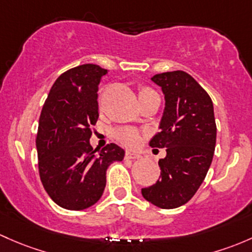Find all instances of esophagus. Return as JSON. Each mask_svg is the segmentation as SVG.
Wrapping results in <instances>:
<instances>
[{"label": "esophagus", "mask_w": 252, "mask_h": 252, "mask_svg": "<svg viewBox=\"0 0 252 252\" xmlns=\"http://www.w3.org/2000/svg\"><path fill=\"white\" fill-rule=\"evenodd\" d=\"M126 159H140V158H141V155L137 152H133V151H126Z\"/></svg>", "instance_id": "1"}]
</instances>
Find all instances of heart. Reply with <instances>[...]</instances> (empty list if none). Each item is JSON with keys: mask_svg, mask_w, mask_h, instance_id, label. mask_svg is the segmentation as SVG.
I'll return each instance as SVG.
<instances>
[{"mask_svg": "<svg viewBox=\"0 0 252 252\" xmlns=\"http://www.w3.org/2000/svg\"><path fill=\"white\" fill-rule=\"evenodd\" d=\"M152 93H155V92L151 91L150 88H140L139 99L146 96V95H148V94H152ZM115 136L117 137L122 144L126 145V146H130V147L136 146V145L140 142V140H141V135H140V133L136 130V129L126 128V126L117 129V130L115 131Z\"/></svg>", "mask_w": 252, "mask_h": 252, "instance_id": "obj_1", "label": "heart"}]
</instances>
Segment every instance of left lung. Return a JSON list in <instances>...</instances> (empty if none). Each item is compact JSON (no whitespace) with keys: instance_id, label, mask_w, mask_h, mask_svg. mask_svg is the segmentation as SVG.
Here are the masks:
<instances>
[{"instance_id":"1","label":"left lung","mask_w":252,"mask_h":252,"mask_svg":"<svg viewBox=\"0 0 252 252\" xmlns=\"http://www.w3.org/2000/svg\"><path fill=\"white\" fill-rule=\"evenodd\" d=\"M165 99L160 131L150 146L166 148L159 159L160 179L142 189V197L160 209H175L195 194L211 165L216 123L210 96L192 76L173 71L153 76Z\"/></svg>"}]
</instances>
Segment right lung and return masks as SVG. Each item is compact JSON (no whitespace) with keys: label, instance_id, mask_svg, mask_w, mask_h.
<instances>
[{"label":"right lung","instance_id":"obj_1","mask_svg":"<svg viewBox=\"0 0 252 252\" xmlns=\"http://www.w3.org/2000/svg\"><path fill=\"white\" fill-rule=\"evenodd\" d=\"M106 73L94 63L66 71L42 108L36 137L39 177L53 202L67 210L94 205L104 193L107 168L126 155L116 144L94 150L89 142L99 118L97 88Z\"/></svg>","mask_w":252,"mask_h":252}]
</instances>
